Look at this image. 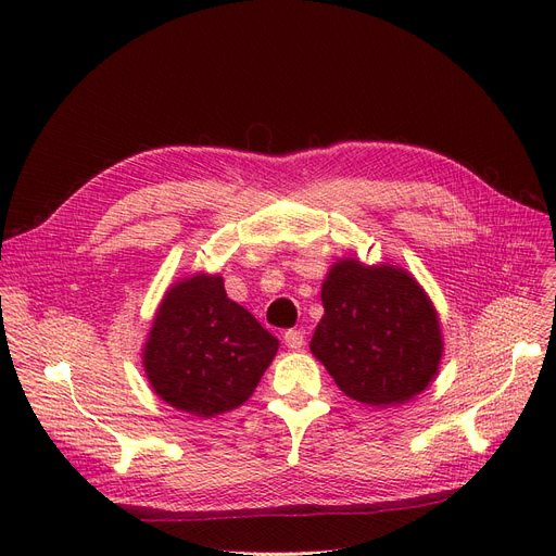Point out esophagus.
<instances>
[{
    "label": "esophagus",
    "instance_id": "1",
    "mask_svg": "<svg viewBox=\"0 0 556 556\" xmlns=\"http://www.w3.org/2000/svg\"><path fill=\"white\" fill-rule=\"evenodd\" d=\"M283 342H286L288 349H293V352H298V349L304 346V333L298 331V329H288L283 333Z\"/></svg>",
    "mask_w": 556,
    "mask_h": 556
}]
</instances>
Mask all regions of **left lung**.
Here are the masks:
<instances>
[{
	"label": "left lung",
	"instance_id": "8db88e82",
	"mask_svg": "<svg viewBox=\"0 0 556 556\" xmlns=\"http://www.w3.org/2000/svg\"><path fill=\"white\" fill-rule=\"evenodd\" d=\"M323 304L311 352L346 396L392 405L428 388L444 349L440 319L405 270L344 258L323 283Z\"/></svg>",
	"mask_w": 556,
	"mask_h": 556
}]
</instances>
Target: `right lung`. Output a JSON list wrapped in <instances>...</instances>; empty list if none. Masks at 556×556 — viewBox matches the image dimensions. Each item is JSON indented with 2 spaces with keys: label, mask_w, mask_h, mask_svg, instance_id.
I'll use <instances>...</instances> for the list:
<instances>
[{
  "label": "right lung",
  "mask_w": 556,
  "mask_h": 556,
  "mask_svg": "<svg viewBox=\"0 0 556 556\" xmlns=\"http://www.w3.org/2000/svg\"><path fill=\"white\" fill-rule=\"evenodd\" d=\"M279 340L231 302L223 279L195 275L175 283L143 346L153 390L178 410L214 417L250 399Z\"/></svg>",
  "instance_id": "obj_1"
}]
</instances>
